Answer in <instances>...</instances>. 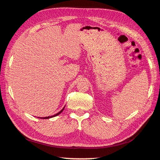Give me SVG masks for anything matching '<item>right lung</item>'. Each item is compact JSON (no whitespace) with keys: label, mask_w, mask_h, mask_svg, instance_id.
Wrapping results in <instances>:
<instances>
[{"label":"right lung","mask_w":160,"mask_h":160,"mask_svg":"<svg viewBox=\"0 0 160 160\" xmlns=\"http://www.w3.org/2000/svg\"><path fill=\"white\" fill-rule=\"evenodd\" d=\"M64 108L63 109H62V110H61L60 112H58V113H57V114H55V115H52V116H51V117H41L40 118H45V119H46V118H51V117H56V116H58V115H59V114H60V113H61V112H62V111H63V110H64Z\"/></svg>","instance_id":"1"}]
</instances>
